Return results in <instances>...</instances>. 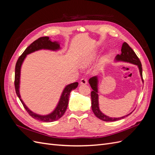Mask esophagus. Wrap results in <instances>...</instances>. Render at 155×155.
I'll return each instance as SVG.
<instances>
[{
	"mask_svg": "<svg viewBox=\"0 0 155 155\" xmlns=\"http://www.w3.org/2000/svg\"><path fill=\"white\" fill-rule=\"evenodd\" d=\"M80 83L81 84V85H86V84L87 83V79L86 78L81 79Z\"/></svg>",
	"mask_w": 155,
	"mask_h": 155,
	"instance_id": "1",
	"label": "esophagus"
}]
</instances>
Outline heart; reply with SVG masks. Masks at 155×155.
Here are the masks:
<instances>
[{"instance_id":"1","label":"heart","mask_w":155,"mask_h":155,"mask_svg":"<svg viewBox=\"0 0 155 155\" xmlns=\"http://www.w3.org/2000/svg\"><path fill=\"white\" fill-rule=\"evenodd\" d=\"M105 60H106V58L105 57H104V58H102V62H105ZM90 62H91V61L90 60H88V61H87L85 63V64H85V65H87V64H88L89 63H90Z\"/></svg>"}]
</instances>
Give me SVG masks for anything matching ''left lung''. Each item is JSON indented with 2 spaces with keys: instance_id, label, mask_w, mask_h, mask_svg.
<instances>
[{
  "instance_id": "obj_1",
  "label": "left lung",
  "mask_w": 155,
  "mask_h": 155,
  "mask_svg": "<svg viewBox=\"0 0 155 155\" xmlns=\"http://www.w3.org/2000/svg\"><path fill=\"white\" fill-rule=\"evenodd\" d=\"M121 54H118L116 56V59L118 61H122L125 62H129L130 63H133L138 67L140 76H141L143 82V79L142 77V63L140 62L139 58L137 54H135L133 50L131 48L129 45L124 42L121 47ZM89 83L91 88H92V91L91 93V99H92V109L94 112V114L96 115L97 118L99 119L105 121H118L121 119H123L125 117L128 116L130 114L126 115L125 116L121 117V118H110V117L103 114L99 109V104H98V94H97V77H92L89 79Z\"/></svg>"
}]
</instances>
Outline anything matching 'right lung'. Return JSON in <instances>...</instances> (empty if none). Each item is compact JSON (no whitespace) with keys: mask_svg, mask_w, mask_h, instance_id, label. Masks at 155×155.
<instances>
[{"mask_svg":"<svg viewBox=\"0 0 155 155\" xmlns=\"http://www.w3.org/2000/svg\"><path fill=\"white\" fill-rule=\"evenodd\" d=\"M59 48V45L58 43V42H51L48 37H42L39 38L38 39L35 40V41L29 46H28L26 49L24 51V52L18 58L17 61L15 65V81H14V85H15V92L17 96L19 98L21 103L24 106L25 109L27 111L33 118L39 120L43 122H51L59 120L61 118L66 111L68 104V99L70 92L74 89L76 88L78 86V83L75 82L73 83L68 85L64 88V91L62 93L61 96L60 100L58 106L56 107L55 109L51 112V114L46 115V116H41L35 113L31 112L28 108L26 105L24 104L21 98V96L19 94V83H20V74H21V67L22 63L26 58V55L29 54L34 51L41 50V49H48L51 50H55Z\"/></svg>","mask_w":155,"mask_h":155,"instance_id":"right-lung-1","label":"right lung"}]
</instances>
